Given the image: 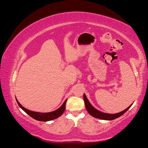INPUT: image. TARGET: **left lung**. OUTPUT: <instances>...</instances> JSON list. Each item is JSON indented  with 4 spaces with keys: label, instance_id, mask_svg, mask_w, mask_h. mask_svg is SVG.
Here are the masks:
<instances>
[{
    "label": "left lung",
    "instance_id": "left-lung-1",
    "mask_svg": "<svg viewBox=\"0 0 148 148\" xmlns=\"http://www.w3.org/2000/svg\"><path fill=\"white\" fill-rule=\"evenodd\" d=\"M83 99H84L85 106H86V110L89 112V114H91L94 117H96V118L102 119V120H112L117 119L126 112L129 109L130 107L132 105V104L130 105L128 107V108L123 110L122 112H119V113L115 114H106L104 112H102L97 110L95 108V107H93L92 106V105L90 104V102H89V101L88 100L86 95H85V94H84L83 95Z\"/></svg>",
    "mask_w": 148,
    "mask_h": 148
}]
</instances>
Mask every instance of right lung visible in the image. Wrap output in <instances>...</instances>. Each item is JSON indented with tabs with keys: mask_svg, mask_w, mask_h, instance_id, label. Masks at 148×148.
<instances>
[{
	"mask_svg": "<svg viewBox=\"0 0 148 148\" xmlns=\"http://www.w3.org/2000/svg\"><path fill=\"white\" fill-rule=\"evenodd\" d=\"M16 100L18 104V106L20 107V108L23 109L26 114L30 116V117H31L36 120L42 121V122H47V121H50L59 117L60 116L64 113V112L65 110V105L67 101L66 99L64 102V104L62 105V106L60 107V108L55 111H53V112H49V113H40V112H36L31 111L25 108V107H23L20 104L19 102L16 99Z\"/></svg>",
	"mask_w": 148,
	"mask_h": 148,
	"instance_id": "obj_1",
	"label": "right lung"
}]
</instances>
